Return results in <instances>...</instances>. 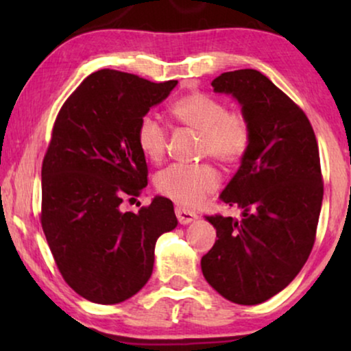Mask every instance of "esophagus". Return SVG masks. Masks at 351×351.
<instances>
[{"label": "esophagus", "mask_w": 351, "mask_h": 351, "mask_svg": "<svg viewBox=\"0 0 351 351\" xmlns=\"http://www.w3.org/2000/svg\"><path fill=\"white\" fill-rule=\"evenodd\" d=\"M176 215L182 225H186V223L193 222L195 219H198L196 213H193V210H190V209H185V208H176Z\"/></svg>", "instance_id": "esophagus-1"}]
</instances>
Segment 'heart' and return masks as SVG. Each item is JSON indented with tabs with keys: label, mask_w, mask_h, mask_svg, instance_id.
<instances>
[{
	"label": "heart",
	"mask_w": 351,
	"mask_h": 351,
	"mask_svg": "<svg viewBox=\"0 0 351 351\" xmlns=\"http://www.w3.org/2000/svg\"><path fill=\"white\" fill-rule=\"evenodd\" d=\"M171 113L184 126L201 134L199 150L223 165H238L247 155L252 141L251 121L243 110L227 108L222 100L209 94L195 93L174 102ZM136 141L150 161H161L166 155L167 131L155 114L138 119ZM222 177L210 162L182 165L174 162L156 174L158 193L176 203L196 206L219 189Z\"/></svg>",
	"instance_id": "1"
}]
</instances>
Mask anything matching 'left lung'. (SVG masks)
Wrapping results in <instances>:
<instances>
[{
    "label": "left lung",
    "mask_w": 351,
    "mask_h": 351,
    "mask_svg": "<svg viewBox=\"0 0 351 351\" xmlns=\"http://www.w3.org/2000/svg\"><path fill=\"white\" fill-rule=\"evenodd\" d=\"M213 88L241 104L252 141L220 195L243 219L206 215L217 239L201 270L227 300L257 305L285 289L313 249L324 191L318 142L304 110L261 71H227Z\"/></svg>",
    "instance_id": "8db88e82"
}]
</instances>
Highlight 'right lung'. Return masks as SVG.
I'll list each match as a JSON object with an SVG mask.
<instances>
[{
    "instance_id": "add662e5",
    "label": "right lung",
    "mask_w": 351,
    "mask_h": 351,
    "mask_svg": "<svg viewBox=\"0 0 351 351\" xmlns=\"http://www.w3.org/2000/svg\"><path fill=\"white\" fill-rule=\"evenodd\" d=\"M176 84L99 70L56 118L41 169V227L62 278L94 304L137 294L152 276L156 239L177 227L174 204L162 196L137 214L119 209L148 184L138 119Z\"/></svg>"
}]
</instances>
